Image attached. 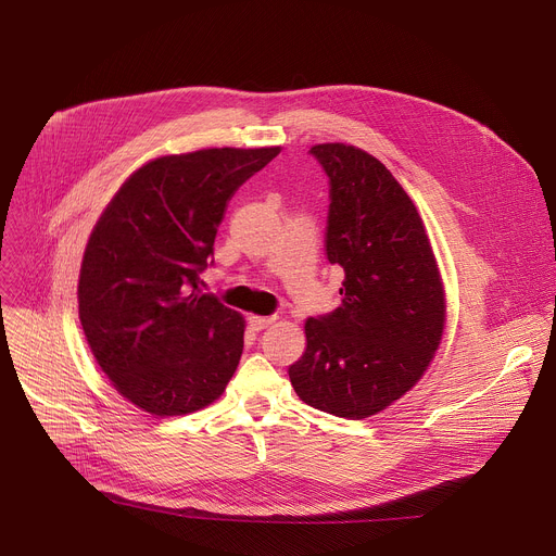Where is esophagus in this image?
Listing matches in <instances>:
<instances>
[{"label":"esophagus","instance_id":"1","mask_svg":"<svg viewBox=\"0 0 556 556\" xmlns=\"http://www.w3.org/2000/svg\"><path fill=\"white\" fill-rule=\"evenodd\" d=\"M273 316H249V326L253 332H262L266 330L268 326H273Z\"/></svg>","mask_w":556,"mask_h":556}]
</instances>
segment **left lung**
<instances>
[{"label": "left lung", "instance_id": "8db88e82", "mask_svg": "<svg viewBox=\"0 0 556 556\" xmlns=\"http://www.w3.org/2000/svg\"><path fill=\"white\" fill-rule=\"evenodd\" d=\"M309 153L330 182L326 257L345 281L337 309L305 319V352L288 376L309 407L361 420L425 374L444 330V292L422 219L389 169L352 144Z\"/></svg>", "mask_w": 556, "mask_h": 556}]
</instances>
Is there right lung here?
<instances>
[{
    "instance_id": "obj_1",
    "label": "right lung",
    "mask_w": 556,
    "mask_h": 556,
    "mask_svg": "<svg viewBox=\"0 0 556 556\" xmlns=\"http://www.w3.org/2000/svg\"><path fill=\"white\" fill-rule=\"evenodd\" d=\"M279 147L200 149L140 167L97 222L78 279V319L116 391L155 416L219 399L244 350V319L200 292L235 191Z\"/></svg>"
}]
</instances>
